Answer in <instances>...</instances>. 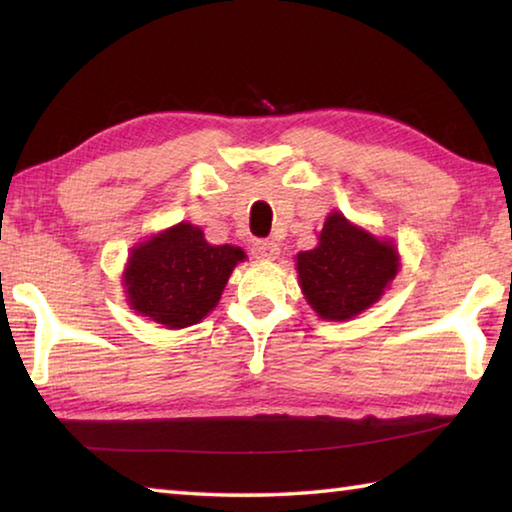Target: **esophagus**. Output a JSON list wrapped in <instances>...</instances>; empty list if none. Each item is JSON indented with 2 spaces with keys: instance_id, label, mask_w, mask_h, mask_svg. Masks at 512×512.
Listing matches in <instances>:
<instances>
[{
  "instance_id": "obj_1",
  "label": "esophagus",
  "mask_w": 512,
  "mask_h": 512,
  "mask_svg": "<svg viewBox=\"0 0 512 512\" xmlns=\"http://www.w3.org/2000/svg\"><path fill=\"white\" fill-rule=\"evenodd\" d=\"M253 255L257 259H275L280 255V246L275 244V241H268V239H257L253 244Z\"/></svg>"
}]
</instances>
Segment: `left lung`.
Here are the masks:
<instances>
[{
  "label": "left lung",
  "instance_id": "left-lung-1",
  "mask_svg": "<svg viewBox=\"0 0 512 512\" xmlns=\"http://www.w3.org/2000/svg\"><path fill=\"white\" fill-rule=\"evenodd\" d=\"M296 259L300 289L325 320H348L375 305L400 268L395 244L370 235L341 212L327 216L318 246Z\"/></svg>",
  "mask_w": 512,
  "mask_h": 512
}]
</instances>
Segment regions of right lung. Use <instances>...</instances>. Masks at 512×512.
Returning <instances> with one entry per match:
<instances>
[{
    "instance_id": "1",
    "label": "right lung",
    "mask_w": 512,
    "mask_h": 512,
    "mask_svg": "<svg viewBox=\"0 0 512 512\" xmlns=\"http://www.w3.org/2000/svg\"><path fill=\"white\" fill-rule=\"evenodd\" d=\"M244 259L241 248L207 244L201 228L183 221L131 250L124 271L128 305L169 329L196 325Z\"/></svg>"
}]
</instances>
